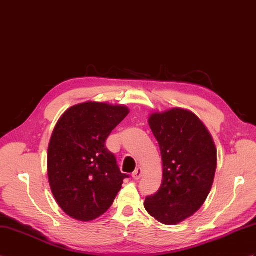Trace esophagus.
Here are the masks:
<instances>
[{"label":"esophagus","instance_id":"1","mask_svg":"<svg viewBox=\"0 0 256 256\" xmlns=\"http://www.w3.org/2000/svg\"><path fill=\"white\" fill-rule=\"evenodd\" d=\"M142 176V168H138V169H136V170L133 172V174H132V176L134 178V179H136V180L140 179Z\"/></svg>","mask_w":256,"mask_h":256}]
</instances>
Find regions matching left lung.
Wrapping results in <instances>:
<instances>
[{
	"label": "left lung",
	"mask_w": 256,
	"mask_h": 256,
	"mask_svg": "<svg viewBox=\"0 0 256 256\" xmlns=\"http://www.w3.org/2000/svg\"><path fill=\"white\" fill-rule=\"evenodd\" d=\"M150 126L162 158V182L147 196L145 208L158 222L174 226L204 204L215 176L217 150L208 130L191 111L174 108L150 116Z\"/></svg>",
	"instance_id": "8db88e82"
}]
</instances>
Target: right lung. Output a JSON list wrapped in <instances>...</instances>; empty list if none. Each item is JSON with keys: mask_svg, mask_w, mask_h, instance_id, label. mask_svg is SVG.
<instances>
[{"mask_svg": "<svg viewBox=\"0 0 256 256\" xmlns=\"http://www.w3.org/2000/svg\"><path fill=\"white\" fill-rule=\"evenodd\" d=\"M128 114L124 106L84 102L65 111L48 150V176L58 204L80 222L98 218L110 208L123 180L106 140Z\"/></svg>", "mask_w": 256, "mask_h": 256, "instance_id": "add662e5", "label": "right lung"}]
</instances>
